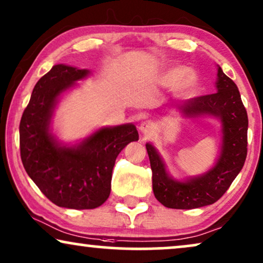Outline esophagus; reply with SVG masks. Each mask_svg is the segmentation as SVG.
<instances>
[{
  "label": "esophagus",
  "mask_w": 263,
  "mask_h": 263,
  "mask_svg": "<svg viewBox=\"0 0 263 263\" xmlns=\"http://www.w3.org/2000/svg\"><path fill=\"white\" fill-rule=\"evenodd\" d=\"M139 131H141L143 135L149 136L155 131V125H154L152 121H143L142 124L139 125Z\"/></svg>",
  "instance_id": "1"
}]
</instances>
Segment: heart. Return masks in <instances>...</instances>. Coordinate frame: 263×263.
Wrapping results in <instances>:
<instances>
[{"label":"heart","mask_w":263,"mask_h":263,"mask_svg":"<svg viewBox=\"0 0 263 263\" xmlns=\"http://www.w3.org/2000/svg\"><path fill=\"white\" fill-rule=\"evenodd\" d=\"M156 83L164 89L176 86L178 96L189 97L197 90L199 76L195 69H186L183 66H171L157 76Z\"/></svg>","instance_id":"1"}]
</instances>
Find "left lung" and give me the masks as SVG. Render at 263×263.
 Listing matches in <instances>:
<instances>
[{"label":"left lung","mask_w":263,"mask_h":263,"mask_svg":"<svg viewBox=\"0 0 263 263\" xmlns=\"http://www.w3.org/2000/svg\"><path fill=\"white\" fill-rule=\"evenodd\" d=\"M216 92L185 101L177 110L184 118H215L221 122V149L215 164L201 176L178 180L168 173L157 149L146 143L157 201L173 209L213 204L227 191L244 166L248 146V114L232 79L218 66Z\"/></svg>","instance_id":"1"}]
</instances>
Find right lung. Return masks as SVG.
Wrapping results in <instances>:
<instances>
[{"mask_svg": "<svg viewBox=\"0 0 263 263\" xmlns=\"http://www.w3.org/2000/svg\"><path fill=\"white\" fill-rule=\"evenodd\" d=\"M89 69L55 65L38 80L19 126L20 155L26 173L59 207L93 209L110 194L119 153L138 141L134 124L101 127L74 144L52 134V115L60 97L87 78Z\"/></svg>", "mask_w": 263, "mask_h": 263, "instance_id": "right-lung-1", "label": "right lung"}]
</instances>
